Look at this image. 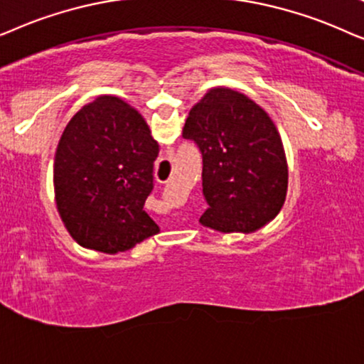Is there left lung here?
Masks as SVG:
<instances>
[{
	"mask_svg": "<svg viewBox=\"0 0 364 364\" xmlns=\"http://www.w3.org/2000/svg\"><path fill=\"white\" fill-rule=\"evenodd\" d=\"M183 138L203 154V226L250 235L278 216L288 163L273 119L248 96L213 88L188 113Z\"/></svg>",
	"mask_w": 364,
	"mask_h": 364,
	"instance_id": "1",
	"label": "left lung"
}]
</instances>
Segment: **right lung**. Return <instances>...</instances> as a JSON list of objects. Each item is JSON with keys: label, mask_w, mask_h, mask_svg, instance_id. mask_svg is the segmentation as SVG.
<instances>
[{"label": "right lung", "mask_w": 364, "mask_h": 364, "mask_svg": "<svg viewBox=\"0 0 364 364\" xmlns=\"http://www.w3.org/2000/svg\"><path fill=\"white\" fill-rule=\"evenodd\" d=\"M158 153L146 121L118 96H98L68 121L53 185L63 225L77 245L116 255L159 232L143 210Z\"/></svg>", "instance_id": "obj_1"}]
</instances>
